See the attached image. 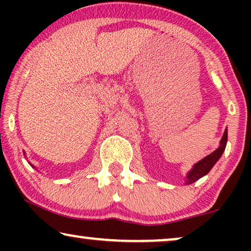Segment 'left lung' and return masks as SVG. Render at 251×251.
Listing matches in <instances>:
<instances>
[{
    "mask_svg": "<svg viewBox=\"0 0 251 251\" xmlns=\"http://www.w3.org/2000/svg\"><path fill=\"white\" fill-rule=\"evenodd\" d=\"M226 143H227V129H225L224 135H223L221 140V145H219L218 149L214 151L211 154H209V155L203 157L201 161H199L198 163H195L193 168L188 171L185 184L190 185L192 183H194V181H197L198 179H200L201 177L205 176V175L211 170V168L215 166V163L219 160V157L222 156L223 152L225 151Z\"/></svg>",
    "mask_w": 251,
    "mask_h": 251,
    "instance_id": "left-lung-1",
    "label": "left lung"
}]
</instances>
